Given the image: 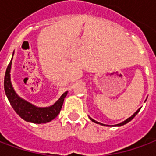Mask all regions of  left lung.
Here are the masks:
<instances>
[{
  "instance_id": "left-lung-1",
  "label": "left lung",
  "mask_w": 156,
  "mask_h": 156,
  "mask_svg": "<svg viewBox=\"0 0 156 156\" xmlns=\"http://www.w3.org/2000/svg\"><path fill=\"white\" fill-rule=\"evenodd\" d=\"M140 108H139V109H138L137 111H136V112H135V113H134V115H131V117L128 118L127 119H125V120H124V121H123V122H122V123H119V124H115V125H108V124H101V123H99V122H98V121H96V120H94V119H92L91 117H89V119H91V120L93 121V122H94V123H96V124H100V125H104V126H108V127H111V126H117V127H119V126H122V125H124V124H127V123H129V121L132 120V119H134V116H135V115H137L138 113H139V111H140Z\"/></svg>"
}]
</instances>
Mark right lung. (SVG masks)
<instances>
[{"mask_svg":"<svg viewBox=\"0 0 156 156\" xmlns=\"http://www.w3.org/2000/svg\"><path fill=\"white\" fill-rule=\"evenodd\" d=\"M13 54H12V58H13ZM12 61V58L5 71V78H4V88H5V95L16 113L22 119L34 124H45L54 119L60 113L65 97L68 94V91L63 93V94L58 98V100H57L56 103L51 106L48 107L35 106L21 98L16 93L12 87V81H11Z\"/></svg>","mask_w":156,"mask_h":156,"instance_id":"1","label":"right lung"}]
</instances>
